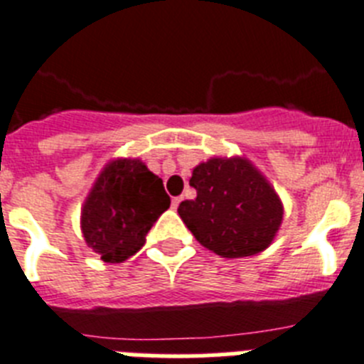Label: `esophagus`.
Segmentation results:
<instances>
[{"mask_svg": "<svg viewBox=\"0 0 364 364\" xmlns=\"http://www.w3.org/2000/svg\"><path fill=\"white\" fill-rule=\"evenodd\" d=\"M179 203H181V198H179V196L173 198V200H172V207H173V209H177V207H179Z\"/></svg>", "mask_w": 364, "mask_h": 364, "instance_id": "1", "label": "esophagus"}]
</instances>
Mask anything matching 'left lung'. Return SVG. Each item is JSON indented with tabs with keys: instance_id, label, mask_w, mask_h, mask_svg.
<instances>
[{
	"instance_id": "1",
	"label": "left lung",
	"mask_w": 364,
	"mask_h": 364,
	"mask_svg": "<svg viewBox=\"0 0 364 364\" xmlns=\"http://www.w3.org/2000/svg\"><path fill=\"white\" fill-rule=\"evenodd\" d=\"M194 200L177 213L201 246L228 259L267 250L283 222V203L267 177L244 157H213L192 170Z\"/></svg>"
}]
</instances>
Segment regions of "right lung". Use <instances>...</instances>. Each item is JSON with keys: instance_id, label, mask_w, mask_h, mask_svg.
Wrapping results in <instances>:
<instances>
[{"instance_id": "add662e5", "label": "right lung", "mask_w": 364, "mask_h": 364, "mask_svg": "<svg viewBox=\"0 0 364 364\" xmlns=\"http://www.w3.org/2000/svg\"><path fill=\"white\" fill-rule=\"evenodd\" d=\"M168 207L161 177L140 159H114L97 176L81 209L85 242L105 262L125 261L144 246Z\"/></svg>"}]
</instances>
